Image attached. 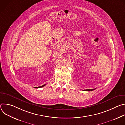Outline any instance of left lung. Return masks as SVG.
<instances>
[{"instance_id": "8db88e82", "label": "left lung", "mask_w": 125, "mask_h": 125, "mask_svg": "<svg viewBox=\"0 0 125 125\" xmlns=\"http://www.w3.org/2000/svg\"><path fill=\"white\" fill-rule=\"evenodd\" d=\"M94 90L95 89H87V90H84L83 91H94Z\"/></svg>"}]
</instances>
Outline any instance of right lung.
Instances as JSON below:
<instances>
[{
  "mask_svg": "<svg viewBox=\"0 0 125 125\" xmlns=\"http://www.w3.org/2000/svg\"><path fill=\"white\" fill-rule=\"evenodd\" d=\"M45 85V84H44V85H42V86H40L36 87H35V88H40V87H43V86H44Z\"/></svg>",
  "mask_w": 125,
  "mask_h": 125,
  "instance_id": "add662e5",
  "label": "right lung"
}]
</instances>
